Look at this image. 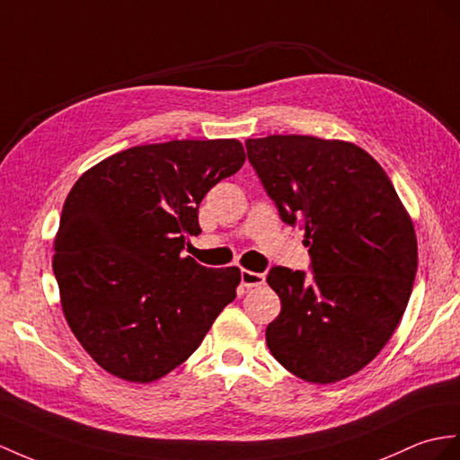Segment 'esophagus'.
Instances as JSON below:
<instances>
[{
	"label": "esophagus",
	"mask_w": 460,
	"mask_h": 460,
	"mask_svg": "<svg viewBox=\"0 0 460 460\" xmlns=\"http://www.w3.org/2000/svg\"><path fill=\"white\" fill-rule=\"evenodd\" d=\"M240 281L245 288H252V287H261L265 283V275L263 273H253L248 271V269H242L240 273Z\"/></svg>",
	"instance_id": "obj_1"
}]
</instances>
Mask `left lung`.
Masks as SVG:
<instances>
[{
  "instance_id": "1",
  "label": "left lung",
  "mask_w": 460,
  "mask_h": 460,
  "mask_svg": "<svg viewBox=\"0 0 460 460\" xmlns=\"http://www.w3.org/2000/svg\"><path fill=\"white\" fill-rule=\"evenodd\" d=\"M283 222L305 226L312 273L271 267L281 314L265 330L287 371L332 385L394 333L418 271V240L394 185L359 146L300 134L245 140Z\"/></svg>"
}]
</instances>
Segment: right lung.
<instances>
[{
  "instance_id": "right-lung-1",
  "label": "right lung",
  "mask_w": 460,
  "mask_h": 460,
  "mask_svg": "<svg viewBox=\"0 0 460 460\" xmlns=\"http://www.w3.org/2000/svg\"><path fill=\"white\" fill-rule=\"evenodd\" d=\"M243 162L234 138L146 144L72 187L52 269L68 326L107 373L142 385L165 376L236 298L238 267L210 269L181 252L200 234V200Z\"/></svg>"
}]
</instances>
